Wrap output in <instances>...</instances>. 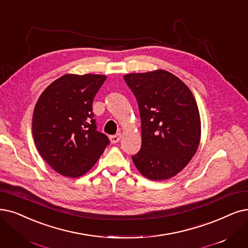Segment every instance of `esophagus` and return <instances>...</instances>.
<instances>
[{"label":"esophagus","instance_id":"esophagus-1","mask_svg":"<svg viewBox=\"0 0 248 248\" xmlns=\"http://www.w3.org/2000/svg\"><path fill=\"white\" fill-rule=\"evenodd\" d=\"M120 138H121V134L118 133V134H116V135L110 136V140H111L112 143H117L119 140H120Z\"/></svg>","mask_w":248,"mask_h":248}]
</instances>
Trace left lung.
Returning <instances> with one entry per match:
<instances>
[{"label":"left lung","mask_w":248,"mask_h":248,"mask_svg":"<svg viewBox=\"0 0 248 248\" xmlns=\"http://www.w3.org/2000/svg\"><path fill=\"white\" fill-rule=\"evenodd\" d=\"M124 80L141 119V148L132 161L148 179H169L190 162L201 141L195 98L183 81L165 70L126 74Z\"/></svg>","instance_id":"8db88e82"}]
</instances>
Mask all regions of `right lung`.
<instances>
[{
    "mask_svg": "<svg viewBox=\"0 0 248 248\" xmlns=\"http://www.w3.org/2000/svg\"><path fill=\"white\" fill-rule=\"evenodd\" d=\"M107 76L66 74L39 96L32 118L37 151L53 169L76 178L90 171L110 140L96 130L93 102Z\"/></svg>",
    "mask_w": 248,
    "mask_h": 248,
    "instance_id": "add662e5",
    "label": "right lung"
}]
</instances>
